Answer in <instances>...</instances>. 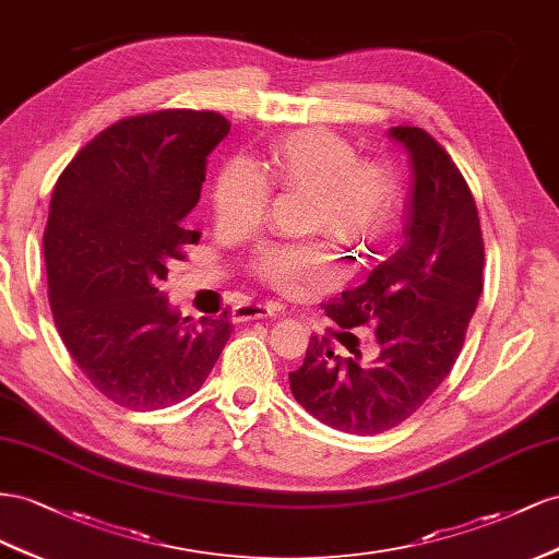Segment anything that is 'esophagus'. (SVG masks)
Instances as JSON below:
<instances>
[{"mask_svg": "<svg viewBox=\"0 0 559 559\" xmlns=\"http://www.w3.org/2000/svg\"><path fill=\"white\" fill-rule=\"evenodd\" d=\"M281 313L278 305H241L234 307V321H250V318H276Z\"/></svg>", "mask_w": 559, "mask_h": 559, "instance_id": "obj_1", "label": "esophagus"}]
</instances>
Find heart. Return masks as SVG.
I'll return each instance as SVG.
<instances>
[{"instance_id":"1","label":"heart","mask_w":559,"mask_h":559,"mask_svg":"<svg viewBox=\"0 0 559 559\" xmlns=\"http://www.w3.org/2000/svg\"><path fill=\"white\" fill-rule=\"evenodd\" d=\"M269 187L309 197V229L358 254L384 243L403 213L401 182L389 164L358 162L346 140L318 129L278 142L262 170L248 158H229L213 185L217 225H258L266 211ZM252 269L260 281L283 293L301 285H328L337 274L325 248L313 243L262 246L254 252Z\"/></svg>"}]
</instances>
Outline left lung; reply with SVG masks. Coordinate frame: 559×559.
I'll return each mask as SVG.
<instances>
[{"instance_id": "1", "label": "left lung", "mask_w": 559, "mask_h": 559, "mask_svg": "<svg viewBox=\"0 0 559 559\" xmlns=\"http://www.w3.org/2000/svg\"><path fill=\"white\" fill-rule=\"evenodd\" d=\"M389 135L412 164L405 241L362 285L325 305L344 330L374 328L379 356L340 358L325 337H311L290 372L295 401L354 436L384 433L428 401L456 362L483 293L485 243L464 175L424 129L395 126Z\"/></svg>"}]
</instances>
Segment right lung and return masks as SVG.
Listing matches in <instances>:
<instances>
[{
	"mask_svg": "<svg viewBox=\"0 0 559 559\" xmlns=\"http://www.w3.org/2000/svg\"><path fill=\"white\" fill-rule=\"evenodd\" d=\"M229 126L197 109L121 119L56 182L44 231L53 321L79 370L121 407L182 403L231 337L227 311L194 325L156 288L199 243L185 217L199 203L205 156Z\"/></svg>",
	"mask_w": 559,
	"mask_h": 559,
	"instance_id": "obj_1",
	"label": "right lung"
}]
</instances>
